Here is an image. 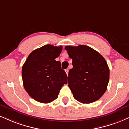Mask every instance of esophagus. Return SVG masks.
<instances>
[{
    "instance_id": "1",
    "label": "esophagus",
    "mask_w": 129,
    "mask_h": 129,
    "mask_svg": "<svg viewBox=\"0 0 129 129\" xmlns=\"http://www.w3.org/2000/svg\"><path fill=\"white\" fill-rule=\"evenodd\" d=\"M65 71H66V74H67V75H69V70L68 69H66V70H65Z\"/></svg>"
}]
</instances>
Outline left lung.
Returning <instances> with one entry per match:
<instances>
[{"instance_id":"obj_1","label":"left lung","mask_w":129,"mask_h":129,"mask_svg":"<svg viewBox=\"0 0 129 129\" xmlns=\"http://www.w3.org/2000/svg\"><path fill=\"white\" fill-rule=\"evenodd\" d=\"M73 67L68 83L74 98L82 103L95 102L103 95L109 80V69L98 52L85 45L66 46Z\"/></svg>"}]
</instances>
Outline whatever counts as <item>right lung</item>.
I'll return each instance as SVG.
<instances>
[{
	"mask_svg": "<svg viewBox=\"0 0 129 129\" xmlns=\"http://www.w3.org/2000/svg\"><path fill=\"white\" fill-rule=\"evenodd\" d=\"M62 46L45 45L31 52L22 67L23 86L37 102L50 103L58 98L60 89L67 83V76L55 59Z\"/></svg>",
	"mask_w": 129,
	"mask_h": 129,
	"instance_id": "right-lung-1",
	"label": "right lung"
}]
</instances>
